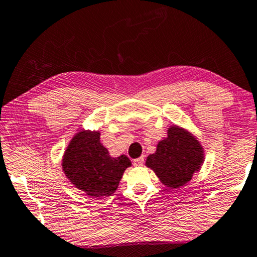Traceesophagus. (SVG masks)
Returning <instances> with one entry per match:
<instances>
[{
	"label": "esophagus",
	"instance_id": "esophagus-1",
	"mask_svg": "<svg viewBox=\"0 0 257 257\" xmlns=\"http://www.w3.org/2000/svg\"><path fill=\"white\" fill-rule=\"evenodd\" d=\"M143 163H145V157H143V156L134 160V166H138L139 167V166H142Z\"/></svg>",
	"mask_w": 257,
	"mask_h": 257
}]
</instances>
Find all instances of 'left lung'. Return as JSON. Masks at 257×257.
Instances as JSON below:
<instances>
[{"instance_id": "left-lung-1", "label": "left lung", "mask_w": 257, "mask_h": 257, "mask_svg": "<svg viewBox=\"0 0 257 257\" xmlns=\"http://www.w3.org/2000/svg\"><path fill=\"white\" fill-rule=\"evenodd\" d=\"M202 162V147L197 140L174 125L169 128L168 138L160 141L156 152L148 156L146 164L167 187L180 188L189 182Z\"/></svg>"}]
</instances>
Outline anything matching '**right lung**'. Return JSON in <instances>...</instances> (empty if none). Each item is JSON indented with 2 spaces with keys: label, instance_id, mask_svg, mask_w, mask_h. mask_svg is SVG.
Masks as SVG:
<instances>
[{
  "label": "right lung",
  "instance_id": "right-lung-1",
  "mask_svg": "<svg viewBox=\"0 0 257 257\" xmlns=\"http://www.w3.org/2000/svg\"><path fill=\"white\" fill-rule=\"evenodd\" d=\"M132 166L125 155L111 157L100 142L98 132H80L63 156V172L78 189L93 197L111 196L125 168Z\"/></svg>",
  "mask_w": 257,
  "mask_h": 257
}]
</instances>
